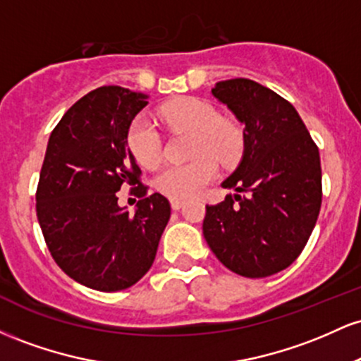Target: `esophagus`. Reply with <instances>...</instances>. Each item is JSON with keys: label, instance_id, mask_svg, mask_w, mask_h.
I'll use <instances>...</instances> for the list:
<instances>
[{"label": "esophagus", "instance_id": "34e87169", "mask_svg": "<svg viewBox=\"0 0 361 361\" xmlns=\"http://www.w3.org/2000/svg\"><path fill=\"white\" fill-rule=\"evenodd\" d=\"M183 205H185L183 200H178V198H171V209L173 210H180Z\"/></svg>", "mask_w": 361, "mask_h": 361}]
</instances>
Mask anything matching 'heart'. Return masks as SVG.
I'll list each match as a JSON object with an SVG mask.
<instances>
[{
  "label": "heart",
  "instance_id": "obj_1",
  "mask_svg": "<svg viewBox=\"0 0 361 361\" xmlns=\"http://www.w3.org/2000/svg\"><path fill=\"white\" fill-rule=\"evenodd\" d=\"M161 123L171 130L193 135V161L186 164H169L154 178L157 192L169 198H192L217 176V163L231 166L241 157L243 132L235 123L219 118L212 105L200 98H178L157 111ZM127 146L139 164L152 168L163 151V142L154 123L146 115L132 120L127 132Z\"/></svg>",
  "mask_w": 361,
  "mask_h": 361
}]
</instances>
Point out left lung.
Instances as JSON below:
<instances>
[{
    "instance_id": "8db88e82",
    "label": "left lung",
    "mask_w": 361,
    "mask_h": 361,
    "mask_svg": "<svg viewBox=\"0 0 361 361\" xmlns=\"http://www.w3.org/2000/svg\"><path fill=\"white\" fill-rule=\"evenodd\" d=\"M212 94L244 126L243 157L222 181L233 195L205 207L204 238L226 268L264 279L304 250L321 210L319 149L292 103L259 82L219 81ZM244 192V195H239Z\"/></svg>"
}]
</instances>
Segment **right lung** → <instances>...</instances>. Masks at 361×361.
<instances>
[{
  "label": "right lung",
  "instance_id": "add662e5",
  "mask_svg": "<svg viewBox=\"0 0 361 361\" xmlns=\"http://www.w3.org/2000/svg\"><path fill=\"white\" fill-rule=\"evenodd\" d=\"M147 98L122 86L90 91L66 111L45 151L37 188L45 243L66 275L100 292L126 290L146 275L171 215L166 197L146 195L127 147L128 127ZM126 183L138 185L134 216L118 205Z\"/></svg>",
  "mask_w": 361,
  "mask_h": 361
}]
</instances>
